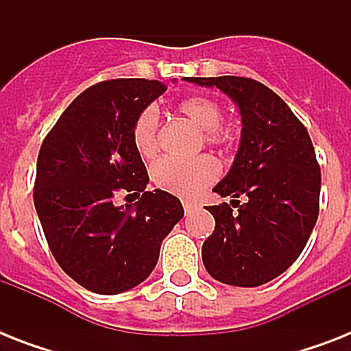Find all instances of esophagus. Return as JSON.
Segmentation results:
<instances>
[{"label":"esophagus","instance_id":"obj_1","mask_svg":"<svg viewBox=\"0 0 351 351\" xmlns=\"http://www.w3.org/2000/svg\"><path fill=\"white\" fill-rule=\"evenodd\" d=\"M182 206H184V211H186V215H189L193 209L197 208V204L189 202V200H184V202H182Z\"/></svg>","mask_w":351,"mask_h":351}]
</instances>
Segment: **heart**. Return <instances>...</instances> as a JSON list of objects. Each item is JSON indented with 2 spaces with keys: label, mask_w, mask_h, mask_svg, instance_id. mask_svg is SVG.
Instances as JSON below:
<instances>
[{
  "label": "heart",
  "mask_w": 351,
  "mask_h": 351,
  "mask_svg": "<svg viewBox=\"0 0 351 351\" xmlns=\"http://www.w3.org/2000/svg\"><path fill=\"white\" fill-rule=\"evenodd\" d=\"M176 111L202 131L208 145H224L231 140V127L222 123V109L213 98L189 96L176 106ZM132 145L143 158H151L158 151V117L153 109H145L132 123ZM219 176V165L211 156L193 160L162 158L151 167V180L160 191L178 197H197Z\"/></svg>",
  "instance_id": "heart-1"
}]
</instances>
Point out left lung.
I'll list each match as a JSON object with an SVG mask.
<instances>
[{
    "instance_id": "1",
    "label": "left lung",
    "mask_w": 351,
    "mask_h": 351,
    "mask_svg": "<svg viewBox=\"0 0 351 351\" xmlns=\"http://www.w3.org/2000/svg\"><path fill=\"white\" fill-rule=\"evenodd\" d=\"M186 82L222 90L239 107V151L228 175L213 187L233 200L231 206L208 208L215 231L204 242L202 261L219 282L255 288L286 271L313 231L321 195L313 143L282 98L255 80L219 76ZM237 197H244L245 204Z\"/></svg>"
}]
</instances>
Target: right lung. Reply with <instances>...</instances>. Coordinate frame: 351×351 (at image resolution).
<instances>
[{"label":"right lung","instance_id":"1","mask_svg":"<svg viewBox=\"0 0 351 351\" xmlns=\"http://www.w3.org/2000/svg\"><path fill=\"white\" fill-rule=\"evenodd\" d=\"M156 80L101 82L63 111L38 154L34 206L52 255L89 291L117 295L156 266L162 240L184 217L171 193L147 191L132 123L165 93ZM118 192L143 195L117 206Z\"/></svg>","mask_w":351,"mask_h":351}]
</instances>
